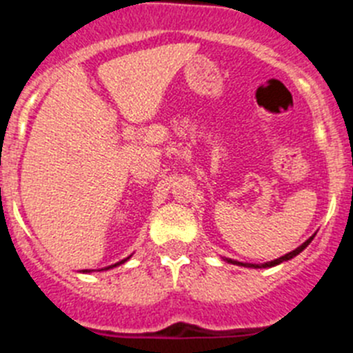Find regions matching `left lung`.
<instances>
[{
  "mask_svg": "<svg viewBox=\"0 0 353 353\" xmlns=\"http://www.w3.org/2000/svg\"><path fill=\"white\" fill-rule=\"evenodd\" d=\"M314 235H316V233H314ZM314 235H311L310 239L305 240L304 244H301V245H299L297 249H293V251H290L288 254H285V256H281V258H276V260H272V261H267V263H242V261L232 260V258H224V260H226L228 263H232V265H239V267H248V269H270V267H276V265L283 263V261H288V260H292V258H295V256H297V254H301V252L304 251V249L307 248V245L311 244V240L314 239Z\"/></svg>",
  "mask_w": 353,
  "mask_h": 353,
  "instance_id": "8db88e82",
  "label": "left lung"
}]
</instances>
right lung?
<instances>
[{"label":"right lung","mask_w":353,"mask_h":353,"mask_svg":"<svg viewBox=\"0 0 353 353\" xmlns=\"http://www.w3.org/2000/svg\"><path fill=\"white\" fill-rule=\"evenodd\" d=\"M130 256H132V254H130ZM130 256H127L125 260H121V261H118V263H114V265H109V267H105V269H101V270H109V269H114V267H118V265H121V263H125V261H129L130 260ZM101 270H99V272H101ZM84 274H88V272H92V270H83Z\"/></svg>","instance_id":"obj_1"}]
</instances>
